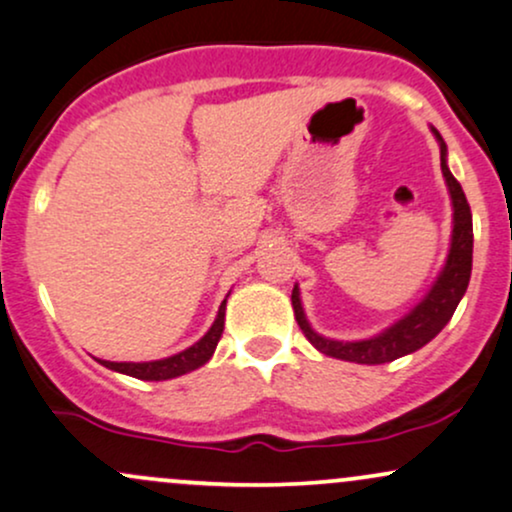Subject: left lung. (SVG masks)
<instances>
[{
  "label": "left lung",
  "mask_w": 512,
  "mask_h": 512,
  "mask_svg": "<svg viewBox=\"0 0 512 512\" xmlns=\"http://www.w3.org/2000/svg\"><path fill=\"white\" fill-rule=\"evenodd\" d=\"M431 129L438 139L440 170H443V178L448 182V192L452 199V238L448 260H445L443 269H440L438 279L433 281L431 289H428L426 296L421 298V303H416L402 320H397L395 325H390L387 330L375 334V337L370 339H358V342H337V339H327L322 337V334H317L303 313L301 291H298V286H293L291 303L293 313H296V322L305 337H308V342L313 344L320 354L342 358V361L366 363V366H378V363H390L399 356L414 354L416 349L426 346L445 325H448L457 303L462 301L464 291H467L469 276H472L474 248L472 211H469L462 185L455 180V175H452L448 168V146H445L438 129Z\"/></svg>",
  "instance_id": "obj_1"
}]
</instances>
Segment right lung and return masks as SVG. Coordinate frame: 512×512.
I'll use <instances>...</instances> for the list:
<instances>
[{"label": "right lung", "mask_w": 512, "mask_h": 512, "mask_svg": "<svg viewBox=\"0 0 512 512\" xmlns=\"http://www.w3.org/2000/svg\"><path fill=\"white\" fill-rule=\"evenodd\" d=\"M223 320H226V301L221 303L219 315H216L214 325L209 327V332L199 339L197 344H192L190 349L180 351V354H173L168 358H161V361H142V363H132V361H101L96 358L98 363H103L105 368L117 370V373H125L132 375V378L139 380H170V378H178V375L190 373V370H197L199 366L209 361L214 356L216 344H219L221 334H223Z\"/></svg>", "instance_id": "1"}]
</instances>
